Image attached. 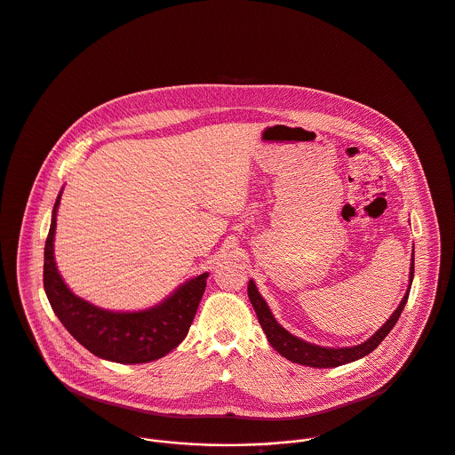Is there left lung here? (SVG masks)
Masks as SVG:
<instances>
[{"instance_id": "left-lung-1", "label": "left lung", "mask_w": 455, "mask_h": 455, "mask_svg": "<svg viewBox=\"0 0 455 455\" xmlns=\"http://www.w3.org/2000/svg\"><path fill=\"white\" fill-rule=\"evenodd\" d=\"M415 255V251H413ZM413 276H415V257H411V266H410V285L408 291L401 301V305L397 307V310L390 315V319L365 342L358 344V346H351V347H324V346H315L310 344L303 339L294 337L292 333H289L283 326L278 324V321L275 319V315L271 314L266 299L260 296L257 285L253 280L248 282V298L253 305V310L259 317V323L269 340V344L289 362L292 363H299V365H307V367H314V369H331V367H340L351 362H356L360 358H365L367 355H371L385 339L387 335L394 330V326L397 324L404 305L410 298V289L413 283Z\"/></svg>"}]
</instances>
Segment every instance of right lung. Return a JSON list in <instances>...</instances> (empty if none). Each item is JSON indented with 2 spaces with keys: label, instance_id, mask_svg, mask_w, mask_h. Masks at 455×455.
Returning <instances> with one entry per match:
<instances>
[{
  "label": "right lung",
  "instance_id": "right-lung-1",
  "mask_svg": "<svg viewBox=\"0 0 455 455\" xmlns=\"http://www.w3.org/2000/svg\"><path fill=\"white\" fill-rule=\"evenodd\" d=\"M56 196L44 248V291L52 312L67 331L92 355L115 363H148L166 356L188 335L205 291L209 273L180 283L157 305L136 312H115L76 296L63 282L54 262Z\"/></svg>",
  "mask_w": 455,
  "mask_h": 455
}]
</instances>
